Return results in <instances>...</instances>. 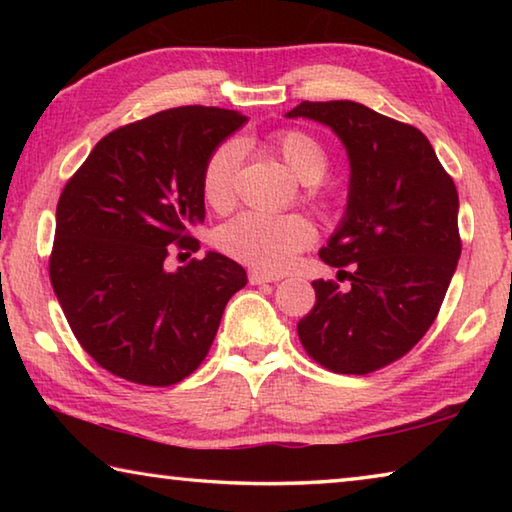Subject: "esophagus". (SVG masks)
Wrapping results in <instances>:
<instances>
[{
	"label": "esophagus",
	"instance_id": "1",
	"mask_svg": "<svg viewBox=\"0 0 512 512\" xmlns=\"http://www.w3.org/2000/svg\"><path fill=\"white\" fill-rule=\"evenodd\" d=\"M248 280H250V284H264V282H277V280H282V277L277 273H264V271H257V268H253V271L248 273Z\"/></svg>",
	"mask_w": 512,
	"mask_h": 512
}]
</instances>
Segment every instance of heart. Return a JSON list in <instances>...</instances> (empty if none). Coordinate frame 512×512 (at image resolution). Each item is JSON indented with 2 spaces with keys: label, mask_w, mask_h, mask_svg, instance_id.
<instances>
[{
  "label": "heart",
  "mask_w": 512,
  "mask_h": 512,
  "mask_svg": "<svg viewBox=\"0 0 512 512\" xmlns=\"http://www.w3.org/2000/svg\"><path fill=\"white\" fill-rule=\"evenodd\" d=\"M264 146L302 183H309L314 196L329 198L332 192L318 183L329 169V153L323 142L300 128H280L266 137ZM237 167V144L223 142L207 155L201 169V194L212 210H225L235 201ZM314 237V225L302 214L244 212L216 230V246L239 262L277 273L284 271L300 250L311 246Z\"/></svg>",
  "instance_id": "obj_1"
}]
</instances>
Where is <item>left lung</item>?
<instances>
[{
	"instance_id": "left-lung-1",
	"label": "left lung",
	"mask_w": 512,
	"mask_h": 512,
	"mask_svg": "<svg viewBox=\"0 0 512 512\" xmlns=\"http://www.w3.org/2000/svg\"><path fill=\"white\" fill-rule=\"evenodd\" d=\"M287 117L327 124L352 167L348 210L320 250L350 291L311 282L300 343L327 370L368 375L411 352L438 316L461 257L456 185L422 131L361 103L302 101Z\"/></svg>"
}]
</instances>
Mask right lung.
<instances>
[{
  "label": "right lung",
  "mask_w": 512,
  "mask_h": 512,
  "mask_svg": "<svg viewBox=\"0 0 512 512\" xmlns=\"http://www.w3.org/2000/svg\"><path fill=\"white\" fill-rule=\"evenodd\" d=\"M239 112L180 106L108 133L63 187L49 277L81 348L140 386H171L201 366L246 271L192 255L205 219L201 169L244 124Z\"/></svg>",
  "instance_id": "1"
}]
</instances>
